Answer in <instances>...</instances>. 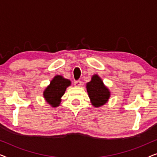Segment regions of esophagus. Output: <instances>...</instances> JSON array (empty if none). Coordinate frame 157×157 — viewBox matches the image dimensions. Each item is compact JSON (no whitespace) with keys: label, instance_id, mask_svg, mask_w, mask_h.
I'll list each match as a JSON object with an SVG mask.
<instances>
[{"label":"esophagus","instance_id":"obj_1","mask_svg":"<svg viewBox=\"0 0 157 157\" xmlns=\"http://www.w3.org/2000/svg\"><path fill=\"white\" fill-rule=\"evenodd\" d=\"M81 85H82V82H81L80 80L74 81V86L76 87H80Z\"/></svg>","mask_w":157,"mask_h":157}]
</instances>
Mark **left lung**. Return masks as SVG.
<instances>
[{"mask_svg": "<svg viewBox=\"0 0 157 157\" xmlns=\"http://www.w3.org/2000/svg\"><path fill=\"white\" fill-rule=\"evenodd\" d=\"M87 92L91 102L95 107H99L106 104L110 96V92L105 86L98 75H94L91 81L86 83Z\"/></svg>", "mask_w": 157, "mask_h": 157, "instance_id": "obj_1", "label": "left lung"}]
</instances>
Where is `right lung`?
<instances>
[{
    "instance_id": "1",
    "label": "right lung",
    "mask_w": 157,
    "mask_h": 157,
    "mask_svg": "<svg viewBox=\"0 0 157 157\" xmlns=\"http://www.w3.org/2000/svg\"><path fill=\"white\" fill-rule=\"evenodd\" d=\"M70 85L71 81L68 79L64 78L61 76H56L44 92L45 99L53 107L59 106L61 96L65 93L66 88Z\"/></svg>"
}]
</instances>
